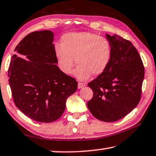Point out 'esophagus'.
I'll return each mask as SVG.
<instances>
[{
    "mask_svg": "<svg viewBox=\"0 0 156 156\" xmlns=\"http://www.w3.org/2000/svg\"><path fill=\"white\" fill-rule=\"evenodd\" d=\"M84 86H85V84L82 83H80V82H78V89H80V88H83Z\"/></svg>",
    "mask_w": 156,
    "mask_h": 156,
    "instance_id": "esophagus-1",
    "label": "esophagus"
}]
</instances>
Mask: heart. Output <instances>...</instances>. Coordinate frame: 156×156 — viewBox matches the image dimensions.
<instances>
[{
    "mask_svg": "<svg viewBox=\"0 0 156 156\" xmlns=\"http://www.w3.org/2000/svg\"><path fill=\"white\" fill-rule=\"evenodd\" d=\"M61 44L55 45L58 66L63 73L69 75L75 63L78 64L74 76L86 80L93 74L103 73L112 58V46L106 38L90 32L69 33L62 37Z\"/></svg>",
    "mask_w": 156,
    "mask_h": 156,
    "instance_id": "b5f03b06",
    "label": "heart"
}]
</instances>
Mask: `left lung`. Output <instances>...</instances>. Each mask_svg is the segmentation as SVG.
Segmentation results:
<instances>
[{"instance_id":"8db88e82","label":"left lung","mask_w":156,"mask_h":156,"mask_svg":"<svg viewBox=\"0 0 156 156\" xmlns=\"http://www.w3.org/2000/svg\"><path fill=\"white\" fill-rule=\"evenodd\" d=\"M112 46V58L106 70L88 86L93 96L87 103L97 119L115 122L130 113L140 100L144 66L134 45L117 35L105 34Z\"/></svg>"}]
</instances>
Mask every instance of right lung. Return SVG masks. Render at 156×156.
Masks as SVG:
<instances>
[{
  "instance_id": "add662e5",
  "label": "right lung",
  "mask_w": 156,
  "mask_h": 156,
  "mask_svg": "<svg viewBox=\"0 0 156 156\" xmlns=\"http://www.w3.org/2000/svg\"><path fill=\"white\" fill-rule=\"evenodd\" d=\"M54 34L36 31L16 47L8 68L9 84L16 107L40 123L58 119L66 109V100L76 92L78 83L57 66Z\"/></svg>"
}]
</instances>
